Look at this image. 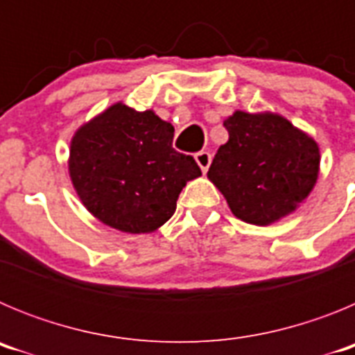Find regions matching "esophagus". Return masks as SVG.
I'll return each instance as SVG.
<instances>
[{"label":"esophagus","mask_w":355,"mask_h":355,"mask_svg":"<svg viewBox=\"0 0 355 355\" xmlns=\"http://www.w3.org/2000/svg\"><path fill=\"white\" fill-rule=\"evenodd\" d=\"M196 162L200 167V171L206 172L209 167V163H211V155H209L208 150H200V153H197L196 155Z\"/></svg>","instance_id":"34e87169"}]
</instances>
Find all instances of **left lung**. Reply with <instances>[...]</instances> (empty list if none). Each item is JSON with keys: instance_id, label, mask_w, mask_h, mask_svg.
Wrapping results in <instances>:
<instances>
[{"instance_id": "8db88e82", "label": "left lung", "mask_w": 355, "mask_h": 355, "mask_svg": "<svg viewBox=\"0 0 355 355\" xmlns=\"http://www.w3.org/2000/svg\"><path fill=\"white\" fill-rule=\"evenodd\" d=\"M224 126L229 140L216 150L208 178L234 216L268 225L295 211L318 178L315 140L275 114L238 110Z\"/></svg>"}]
</instances>
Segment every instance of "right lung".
I'll list each match as a JSON object with an SVG mask.
<instances>
[{
	"label": "right lung",
	"instance_id": "right-lung-1",
	"mask_svg": "<svg viewBox=\"0 0 355 355\" xmlns=\"http://www.w3.org/2000/svg\"><path fill=\"white\" fill-rule=\"evenodd\" d=\"M174 128L153 112L117 103L71 140L69 174L85 208L124 233H150L174 215L187 181L200 175L192 156L172 147Z\"/></svg>",
	"mask_w": 355,
	"mask_h": 355
}]
</instances>
